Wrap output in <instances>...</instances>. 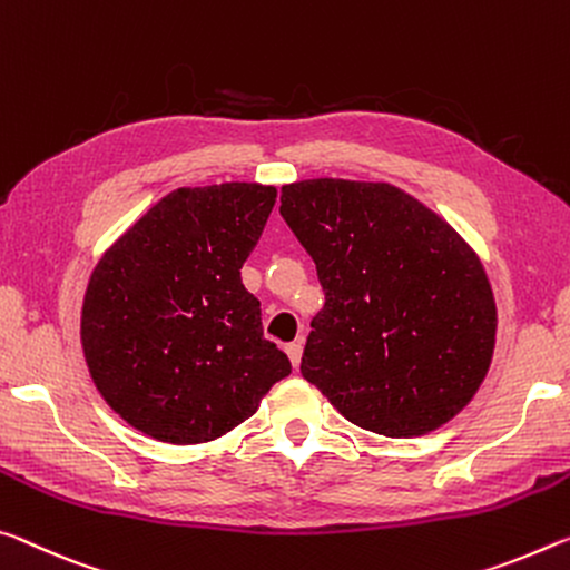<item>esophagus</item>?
<instances>
[{"label": "esophagus", "instance_id": "34e87169", "mask_svg": "<svg viewBox=\"0 0 570 570\" xmlns=\"http://www.w3.org/2000/svg\"><path fill=\"white\" fill-rule=\"evenodd\" d=\"M285 353H287V358H291V363H293L295 368L301 366V356H303V341H293V343H287V346H285Z\"/></svg>", "mask_w": 570, "mask_h": 570}]
</instances>
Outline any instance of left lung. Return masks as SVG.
<instances>
[{
  "instance_id": "1",
  "label": "left lung",
  "mask_w": 570,
  "mask_h": 570,
  "mask_svg": "<svg viewBox=\"0 0 570 570\" xmlns=\"http://www.w3.org/2000/svg\"><path fill=\"white\" fill-rule=\"evenodd\" d=\"M279 214L325 293L303 379L384 436H422L460 414L498 333L488 273L460 232L386 181L285 184Z\"/></svg>"
}]
</instances>
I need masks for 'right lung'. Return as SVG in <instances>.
Listing matches in <instances>:
<instances>
[{
    "label": "right lung",
    "mask_w": 570,
    "mask_h": 570,
    "mask_svg": "<svg viewBox=\"0 0 570 570\" xmlns=\"http://www.w3.org/2000/svg\"><path fill=\"white\" fill-rule=\"evenodd\" d=\"M275 199L265 184L181 186L92 267L82 356L106 404L151 440H219L291 373L239 275Z\"/></svg>",
    "instance_id": "add662e5"
}]
</instances>
